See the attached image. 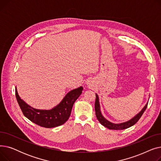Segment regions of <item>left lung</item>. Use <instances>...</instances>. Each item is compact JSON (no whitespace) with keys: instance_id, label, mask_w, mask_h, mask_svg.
Masks as SVG:
<instances>
[{"instance_id":"1","label":"left lung","mask_w":161,"mask_h":161,"mask_svg":"<svg viewBox=\"0 0 161 161\" xmlns=\"http://www.w3.org/2000/svg\"><path fill=\"white\" fill-rule=\"evenodd\" d=\"M147 103L144 106L142 109L141 111L139 112L136 115L134 116L132 119L130 120L125 121L123 123H114L110 121H109L107 120L106 118L103 115L102 112H101V109H100V102H99V97L98 95L96 93V100H95V112H96V116L97 119L98 121L101 123V125H103L105 127L109 129H112V130H123L130 127L132 125H134L135 123H136V122L140 119V118L143 114V112H145L146 109L147 108Z\"/></svg>"}]
</instances>
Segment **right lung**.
Instances as JSON below:
<instances>
[{
  "label": "right lung",
  "mask_w": 161,
  "mask_h": 161,
  "mask_svg": "<svg viewBox=\"0 0 161 161\" xmlns=\"http://www.w3.org/2000/svg\"><path fill=\"white\" fill-rule=\"evenodd\" d=\"M83 87L69 91L61 103L51 109H40L31 107L19 97L15 87V97L24 115L27 119L45 128H53L64 124L70 115L75 101L82 93Z\"/></svg>",
  "instance_id": "obj_1"
}]
</instances>
